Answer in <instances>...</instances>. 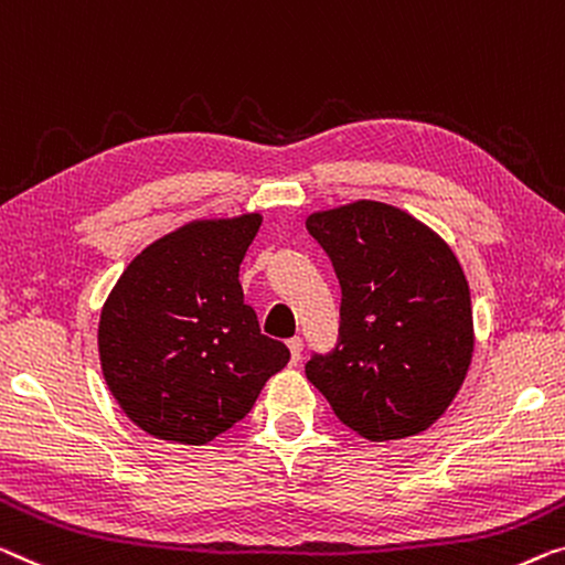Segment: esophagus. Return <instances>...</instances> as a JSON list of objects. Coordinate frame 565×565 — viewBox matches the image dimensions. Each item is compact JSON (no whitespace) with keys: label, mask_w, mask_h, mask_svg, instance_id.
Returning <instances> with one entry per match:
<instances>
[{"label":"esophagus","mask_w":565,"mask_h":565,"mask_svg":"<svg viewBox=\"0 0 565 565\" xmlns=\"http://www.w3.org/2000/svg\"><path fill=\"white\" fill-rule=\"evenodd\" d=\"M286 344H289V350H291V363H299L301 350H305V340H301V337H291Z\"/></svg>","instance_id":"obj_1"}]
</instances>
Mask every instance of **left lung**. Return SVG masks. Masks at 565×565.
<instances>
[{
	"mask_svg": "<svg viewBox=\"0 0 565 565\" xmlns=\"http://www.w3.org/2000/svg\"><path fill=\"white\" fill-rule=\"evenodd\" d=\"M307 231L342 286L340 344L309 360V383L367 441L426 431L457 398L475 352L459 258L418 217L375 200L311 213Z\"/></svg>",
	"mask_w": 565,
	"mask_h": 565,
	"instance_id": "8db88e82",
	"label": "left lung"
}]
</instances>
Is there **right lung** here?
Wrapping results in <instances>:
<instances>
[{
    "label": "right lung",
    "instance_id": "1",
    "mask_svg": "<svg viewBox=\"0 0 565 565\" xmlns=\"http://www.w3.org/2000/svg\"><path fill=\"white\" fill-rule=\"evenodd\" d=\"M260 213L190 221L124 268L98 319V360L129 420L162 441L202 446L254 408L289 363L243 305L241 260Z\"/></svg>",
    "mask_w": 565,
    "mask_h": 565
}]
</instances>
